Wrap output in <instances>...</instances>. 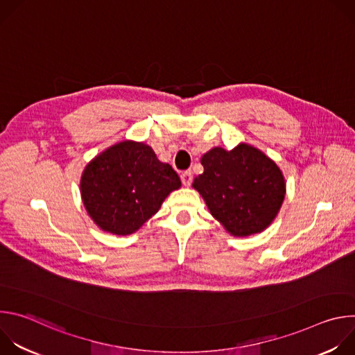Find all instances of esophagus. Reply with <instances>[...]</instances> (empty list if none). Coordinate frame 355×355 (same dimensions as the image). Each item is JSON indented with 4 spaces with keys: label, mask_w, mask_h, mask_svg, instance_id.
<instances>
[{
    "label": "esophagus",
    "mask_w": 355,
    "mask_h": 355,
    "mask_svg": "<svg viewBox=\"0 0 355 355\" xmlns=\"http://www.w3.org/2000/svg\"><path fill=\"white\" fill-rule=\"evenodd\" d=\"M181 181H182V184H184L185 187H189L191 182H192V173H191V171H184V173L181 174Z\"/></svg>",
    "instance_id": "esophagus-1"
}]
</instances>
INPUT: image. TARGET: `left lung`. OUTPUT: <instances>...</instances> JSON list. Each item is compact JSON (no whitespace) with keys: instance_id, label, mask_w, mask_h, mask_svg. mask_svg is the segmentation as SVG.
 <instances>
[{"instance_id":"obj_1","label":"left lung","mask_w":355,"mask_h":355,"mask_svg":"<svg viewBox=\"0 0 355 355\" xmlns=\"http://www.w3.org/2000/svg\"><path fill=\"white\" fill-rule=\"evenodd\" d=\"M204 173L192 187L211 215L236 237L264 232L277 218L286 192L282 171L254 146L240 143L227 151L214 147L202 156Z\"/></svg>"}]
</instances>
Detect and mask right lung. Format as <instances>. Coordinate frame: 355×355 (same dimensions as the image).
<instances>
[{
    "label": "right lung",
    "instance_id": "obj_1",
    "mask_svg": "<svg viewBox=\"0 0 355 355\" xmlns=\"http://www.w3.org/2000/svg\"><path fill=\"white\" fill-rule=\"evenodd\" d=\"M181 187L173 167L162 163L148 144L119 141L84 168L80 192L84 208L104 232L126 236L139 230Z\"/></svg>",
    "mask_w": 355,
    "mask_h": 355
}]
</instances>
